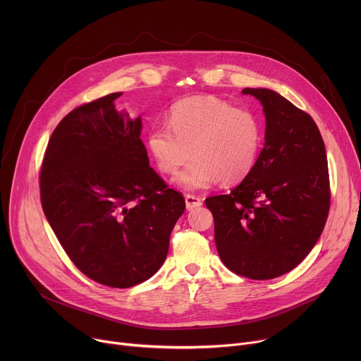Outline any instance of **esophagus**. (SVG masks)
I'll use <instances>...</instances> for the list:
<instances>
[{"instance_id":"esophagus-1","label":"esophagus","mask_w":361,"mask_h":361,"mask_svg":"<svg viewBox=\"0 0 361 361\" xmlns=\"http://www.w3.org/2000/svg\"><path fill=\"white\" fill-rule=\"evenodd\" d=\"M202 204L201 198L197 197V195H192V194H187L185 195V205H187V210H194L197 207H200V205Z\"/></svg>"}]
</instances>
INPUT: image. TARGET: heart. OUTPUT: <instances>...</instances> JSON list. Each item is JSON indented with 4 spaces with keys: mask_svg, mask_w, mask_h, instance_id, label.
<instances>
[{
    "mask_svg": "<svg viewBox=\"0 0 361 361\" xmlns=\"http://www.w3.org/2000/svg\"><path fill=\"white\" fill-rule=\"evenodd\" d=\"M263 142L262 123L252 111L216 97H188L171 106L169 126H154L148 148L166 174L184 190L243 181L254 169Z\"/></svg>",
    "mask_w": 361,
    "mask_h": 361,
    "instance_id": "b5f03b06",
    "label": "heart"
}]
</instances>
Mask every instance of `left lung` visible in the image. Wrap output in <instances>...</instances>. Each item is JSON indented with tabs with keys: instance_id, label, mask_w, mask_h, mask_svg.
<instances>
[{
	"instance_id": "left-lung-1",
	"label": "left lung",
	"mask_w": 361,
	"mask_h": 361,
	"mask_svg": "<svg viewBox=\"0 0 361 361\" xmlns=\"http://www.w3.org/2000/svg\"><path fill=\"white\" fill-rule=\"evenodd\" d=\"M262 101L266 142L252 171L228 194L205 198L221 262L251 280L297 267L320 238L330 210L326 147L314 120L276 91Z\"/></svg>"
}]
</instances>
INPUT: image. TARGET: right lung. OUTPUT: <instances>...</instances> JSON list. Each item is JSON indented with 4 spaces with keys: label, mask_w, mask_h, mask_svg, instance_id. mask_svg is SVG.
<instances>
[{
    "label": "right lung",
    "mask_w": 361,
    "mask_h": 361,
    "mask_svg": "<svg viewBox=\"0 0 361 361\" xmlns=\"http://www.w3.org/2000/svg\"><path fill=\"white\" fill-rule=\"evenodd\" d=\"M113 92L70 111L48 140L39 171L44 214L88 279L128 288L163 266L185 210L180 191L149 167L141 118Z\"/></svg>",
    "instance_id": "1"
}]
</instances>
